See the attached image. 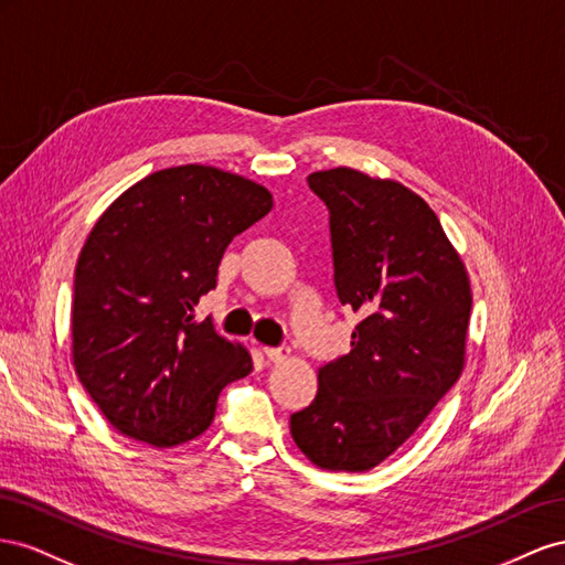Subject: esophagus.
Segmentation results:
<instances>
[{"label": "esophagus", "mask_w": 565, "mask_h": 565, "mask_svg": "<svg viewBox=\"0 0 565 565\" xmlns=\"http://www.w3.org/2000/svg\"><path fill=\"white\" fill-rule=\"evenodd\" d=\"M263 352L269 362H284L288 358L286 348H263Z\"/></svg>", "instance_id": "esophagus-1"}]
</instances>
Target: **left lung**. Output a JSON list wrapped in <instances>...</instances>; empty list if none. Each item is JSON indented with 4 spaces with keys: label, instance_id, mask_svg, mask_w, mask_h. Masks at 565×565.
I'll list each match as a JSON object with an SVG mask.
<instances>
[{
    "label": "left lung",
    "instance_id": "8db88e82",
    "mask_svg": "<svg viewBox=\"0 0 565 565\" xmlns=\"http://www.w3.org/2000/svg\"><path fill=\"white\" fill-rule=\"evenodd\" d=\"M308 184L329 207L338 300L364 319L352 350L319 369L291 435L319 469L360 473L407 443L461 376L471 284L412 189L352 168L312 172Z\"/></svg>",
    "mask_w": 565,
    "mask_h": 565
}]
</instances>
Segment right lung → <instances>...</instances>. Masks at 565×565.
<instances>
[{
    "label": "right lung",
    "instance_id": "add662e5",
    "mask_svg": "<svg viewBox=\"0 0 565 565\" xmlns=\"http://www.w3.org/2000/svg\"><path fill=\"white\" fill-rule=\"evenodd\" d=\"M271 205L246 177L177 166L143 177L96 220L75 267L73 364L127 438H199L224 385L250 374L248 350L193 310L215 288L232 238Z\"/></svg>",
    "mask_w": 565,
    "mask_h": 565
}]
</instances>
